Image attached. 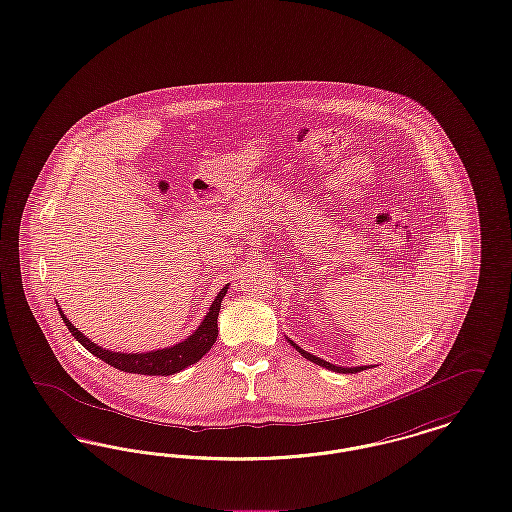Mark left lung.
<instances>
[{
  "instance_id": "left-lung-1",
  "label": "left lung",
  "mask_w": 512,
  "mask_h": 512,
  "mask_svg": "<svg viewBox=\"0 0 512 512\" xmlns=\"http://www.w3.org/2000/svg\"><path fill=\"white\" fill-rule=\"evenodd\" d=\"M290 345H293L299 353H301V357H305L307 361H311V363H315L318 366H324V368H328V370H334V372H351V374H355V372H361V370H366V368H372V366H340V365H332V363H328V361H324V359H320L317 355H313V353H309V351H305L303 347H299L295 341L290 340V338H286Z\"/></svg>"
}]
</instances>
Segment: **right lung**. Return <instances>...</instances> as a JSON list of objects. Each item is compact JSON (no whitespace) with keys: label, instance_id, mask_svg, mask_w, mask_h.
Wrapping results in <instances>:
<instances>
[{"label":"right lung","instance_id":"obj_1","mask_svg":"<svg viewBox=\"0 0 512 512\" xmlns=\"http://www.w3.org/2000/svg\"><path fill=\"white\" fill-rule=\"evenodd\" d=\"M226 292H228V284L217 293L215 301L209 307V313L201 320V324L197 326L194 334H190L186 340L171 345V347L146 351V353H121V351L105 349L98 343L88 340L78 328H74L73 324L69 322V318L63 315L61 309H59V315L63 318L65 326L71 330V334L76 338V341L82 343L92 355H96L103 363H107L113 368H119L122 372H130V374L169 376V374H176V372L194 365L213 347V343L217 341V336H219L217 318H219L220 303H222Z\"/></svg>","mask_w":512,"mask_h":512}]
</instances>
